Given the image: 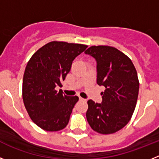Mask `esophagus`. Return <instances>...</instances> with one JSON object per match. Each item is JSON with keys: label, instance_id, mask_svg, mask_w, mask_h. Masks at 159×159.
Here are the masks:
<instances>
[{"label": "esophagus", "instance_id": "esophagus-1", "mask_svg": "<svg viewBox=\"0 0 159 159\" xmlns=\"http://www.w3.org/2000/svg\"><path fill=\"white\" fill-rule=\"evenodd\" d=\"M79 99H80V101H85V99H83L82 97H80V96L79 97Z\"/></svg>", "mask_w": 159, "mask_h": 159}]
</instances>
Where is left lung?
I'll return each instance as SVG.
<instances>
[{
    "label": "left lung",
    "mask_w": 159,
    "mask_h": 159,
    "mask_svg": "<svg viewBox=\"0 0 159 159\" xmlns=\"http://www.w3.org/2000/svg\"><path fill=\"white\" fill-rule=\"evenodd\" d=\"M97 61V84L105 88L102 103L88 101L87 120L99 134H113L126 126L137 103L139 82L127 56L111 46H92L85 51Z\"/></svg>",
    "instance_id": "obj_1"
}]
</instances>
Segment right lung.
I'll list each match as a JSON object with an SVG mask.
<instances>
[{"mask_svg":"<svg viewBox=\"0 0 159 159\" xmlns=\"http://www.w3.org/2000/svg\"><path fill=\"white\" fill-rule=\"evenodd\" d=\"M88 45L52 41L38 49L25 67L22 85L24 104L29 117L38 127L47 131L66 127L79 97L67 96L56 87L71 70L74 59Z\"/></svg>","mask_w":159,"mask_h":159,"instance_id":"add662e5","label":"right lung"}]
</instances>
